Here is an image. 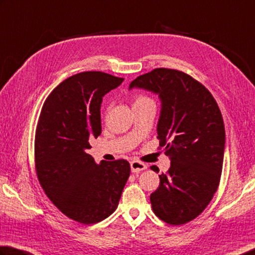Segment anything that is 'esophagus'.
I'll return each instance as SVG.
<instances>
[{"instance_id": "1", "label": "esophagus", "mask_w": 255, "mask_h": 255, "mask_svg": "<svg viewBox=\"0 0 255 255\" xmlns=\"http://www.w3.org/2000/svg\"><path fill=\"white\" fill-rule=\"evenodd\" d=\"M130 168H131L132 173H139V172H141V170L146 169L147 166L143 163H141V161L132 160L130 163Z\"/></svg>"}]
</instances>
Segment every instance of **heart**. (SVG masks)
Wrapping results in <instances>:
<instances>
[{
    "mask_svg": "<svg viewBox=\"0 0 255 255\" xmlns=\"http://www.w3.org/2000/svg\"><path fill=\"white\" fill-rule=\"evenodd\" d=\"M149 103H154V101H152V99H150L149 97H147V96H137L133 105H137V104H149Z\"/></svg>",
    "mask_w": 255,
    "mask_h": 255,
    "instance_id": "b5f03b06",
    "label": "heart"
}]
</instances>
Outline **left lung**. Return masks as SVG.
I'll use <instances>...</instances> for the list:
<instances>
[{"label": "left lung", "instance_id": "obj_1", "mask_svg": "<svg viewBox=\"0 0 255 255\" xmlns=\"http://www.w3.org/2000/svg\"><path fill=\"white\" fill-rule=\"evenodd\" d=\"M132 88L158 96L157 137L170 159L168 173L159 175V187L150 194L152 211L166 223L185 224L204 211L219 186L225 149L220 108L202 83L172 69L137 77Z\"/></svg>", "mask_w": 255, "mask_h": 255}]
</instances>
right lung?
<instances>
[{"instance_id":"obj_1","label":"right lung","mask_w":255,"mask_h":255,"mask_svg":"<svg viewBox=\"0 0 255 255\" xmlns=\"http://www.w3.org/2000/svg\"><path fill=\"white\" fill-rule=\"evenodd\" d=\"M124 78L81 72L62 81L44 101L35 133V167L51 202L82 224L107 219L130 175L127 160L97 164L87 152L101 133L103 97Z\"/></svg>"}]
</instances>
